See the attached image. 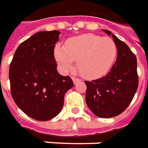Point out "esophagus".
I'll return each instance as SVG.
<instances>
[{"label": "esophagus", "mask_w": 148, "mask_h": 148, "mask_svg": "<svg viewBox=\"0 0 148 148\" xmlns=\"http://www.w3.org/2000/svg\"><path fill=\"white\" fill-rule=\"evenodd\" d=\"M72 80H73V82H74V84H76V83H77L78 82L81 81L80 78H78V77H72Z\"/></svg>", "instance_id": "obj_1"}]
</instances>
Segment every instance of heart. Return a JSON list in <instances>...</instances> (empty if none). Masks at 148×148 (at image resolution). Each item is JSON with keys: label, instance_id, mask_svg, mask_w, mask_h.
<instances>
[{"label": "heart", "instance_id": "1", "mask_svg": "<svg viewBox=\"0 0 148 148\" xmlns=\"http://www.w3.org/2000/svg\"><path fill=\"white\" fill-rule=\"evenodd\" d=\"M54 56L65 72L74 68L77 61L83 77L96 78L110 70L117 56V46L111 38L88 34L69 39L65 47L57 45Z\"/></svg>", "mask_w": 148, "mask_h": 148}]
</instances>
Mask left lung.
<instances>
[{
  "instance_id": "8db88e82",
  "label": "left lung",
  "mask_w": 148,
  "mask_h": 148,
  "mask_svg": "<svg viewBox=\"0 0 148 148\" xmlns=\"http://www.w3.org/2000/svg\"><path fill=\"white\" fill-rule=\"evenodd\" d=\"M103 31L112 36L118 56L108 74L91 82L85 81V100L88 108L97 117L112 118L126 109L137 90V62L126 44L109 30Z\"/></svg>"
}]
</instances>
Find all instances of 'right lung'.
I'll return each instance as SVG.
<instances>
[{
	"label": "right lung",
	"mask_w": 148,
	"mask_h": 148,
	"mask_svg": "<svg viewBox=\"0 0 148 148\" xmlns=\"http://www.w3.org/2000/svg\"><path fill=\"white\" fill-rule=\"evenodd\" d=\"M60 31H40L21 43L10 63L11 93L24 113L38 121L59 114L65 93L74 86L69 76L56 70L55 45Z\"/></svg>",
	"instance_id": "obj_1"
}]
</instances>
